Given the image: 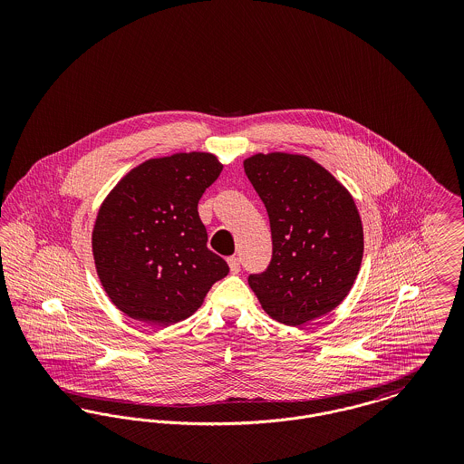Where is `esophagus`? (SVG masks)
<instances>
[{
  "instance_id": "obj_1",
  "label": "esophagus",
  "mask_w": 464,
  "mask_h": 464,
  "mask_svg": "<svg viewBox=\"0 0 464 464\" xmlns=\"http://www.w3.org/2000/svg\"><path fill=\"white\" fill-rule=\"evenodd\" d=\"M227 265H229V271L233 273V275H237V273H240V259L238 257H229L227 259Z\"/></svg>"
}]
</instances>
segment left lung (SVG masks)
<instances>
[{"label":"left lung","instance_id":"8db88e82","mask_svg":"<svg viewBox=\"0 0 464 464\" xmlns=\"http://www.w3.org/2000/svg\"><path fill=\"white\" fill-rule=\"evenodd\" d=\"M245 174L265 203L273 256L248 276L266 313L290 327L327 314L348 295L363 256V227L348 189L304 155L257 153Z\"/></svg>","mask_w":464,"mask_h":464}]
</instances>
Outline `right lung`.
Masks as SVG:
<instances>
[{"mask_svg": "<svg viewBox=\"0 0 464 464\" xmlns=\"http://www.w3.org/2000/svg\"><path fill=\"white\" fill-rule=\"evenodd\" d=\"M210 153H176L132 169L102 201L92 231L99 280L133 320L169 327L191 316L229 273L207 248L198 201L219 177Z\"/></svg>", "mask_w": 464, "mask_h": 464, "instance_id": "1", "label": "right lung"}]
</instances>
